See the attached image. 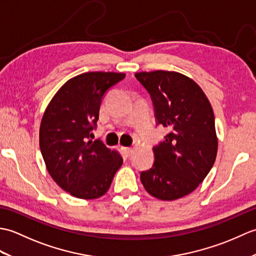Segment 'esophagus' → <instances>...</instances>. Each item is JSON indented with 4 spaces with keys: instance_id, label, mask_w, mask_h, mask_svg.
I'll return each mask as SVG.
<instances>
[{
    "instance_id": "34e87169",
    "label": "esophagus",
    "mask_w": 256,
    "mask_h": 256,
    "mask_svg": "<svg viewBox=\"0 0 256 256\" xmlns=\"http://www.w3.org/2000/svg\"><path fill=\"white\" fill-rule=\"evenodd\" d=\"M122 150L124 152V154L126 155V156H130L132 154V152H133V150L131 148H122Z\"/></svg>"
}]
</instances>
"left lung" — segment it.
<instances>
[{
	"mask_svg": "<svg viewBox=\"0 0 256 256\" xmlns=\"http://www.w3.org/2000/svg\"><path fill=\"white\" fill-rule=\"evenodd\" d=\"M135 78L148 92L156 124L170 130L153 148L155 162L140 172V182L157 199H179L192 192L214 164V110L200 86L182 74L156 70L138 72Z\"/></svg>",
	"mask_w": 256,
	"mask_h": 256,
	"instance_id": "8db88e82",
	"label": "left lung"
}]
</instances>
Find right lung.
<instances>
[{"instance_id": "right-lung-1", "label": "right lung", "mask_w": 256, "mask_h": 256, "mask_svg": "<svg viewBox=\"0 0 256 256\" xmlns=\"http://www.w3.org/2000/svg\"><path fill=\"white\" fill-rule=\"evenodd\" d=\"M124 78V74L116 72L79 74L58 90L42 118L40 148L47 170L76 198L104 194L123 164L118 152L91 138L103 96Z\"/></svg>"}]
</instances>
